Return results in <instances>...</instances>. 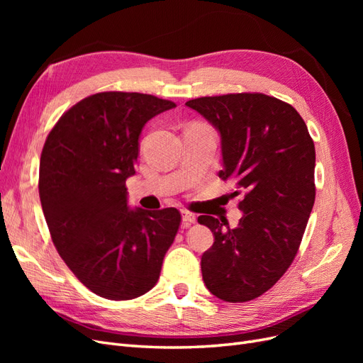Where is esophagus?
<instances>
[{
	"label": "esophagus",
	"instance_id": "obj_1",
	"mask_svg": "<svg viewBox=\"0 0 363 363\" xmlns=\"http://www.w3.org/2000/svg\"><path fill=\"white\" fill-rule=\"evenodd\" d=\"M182 216H183V223H184V224H195V221H196V216H195L192 212L183 211V212H182Z\"/></svg>",
	"mask_w": 363,
	"mask_h": 363
}]
</instances>
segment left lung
<instances>
[{"instance_id":"1","label":"left lung","mask_w":363,"mask_h":363,"mask_svg":"<svg viewBox=\"0 0 363 363\" xmlns=\"http://www.w3.org/2000/svg\"><path fill=\"white\" fill-rule=\"evenodd\" d=\"M186 106L221 135L223 180L244 199L236 228L201 215L213 245L201 256L206 288L228 303L255 300L294 262L315 203V145L300 113L257 92L201 96Z\"/></svg>"}]
</instances>
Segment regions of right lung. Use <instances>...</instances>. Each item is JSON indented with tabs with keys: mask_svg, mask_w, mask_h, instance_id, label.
Wrapping results in <instances>:
<instances>
[{
	"mask_svg": "<svg viewBox=\"0 0 363 363\" xmlns=\"http://www.w3.org/2000/svg\"><path fill=\"white\" fill-rule=\"evenodd\" d=\"M172 107L148 94H94L60 116L43 145L39 196L52 244L103 298L133 300L155 288L179 232L177 208H130L125 188L142 128Z\"/></svg>",
	"mask_w": 363,
	"mask_h": 363,
	"instance_id": "obj_1",
	"label": "right lung"
}]
</instances>
